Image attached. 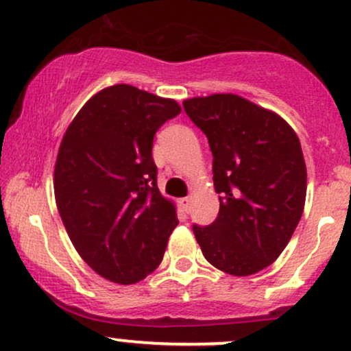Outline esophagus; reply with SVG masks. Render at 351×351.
Masks as SVG:
<instances>
[{"mask_svg": "<svg viewBox=\"0 0 351 351\" xmlns=\"http://www.w3.org/2000/svg\"><path fill=\"white\" fill-rule=\"evenodd\" d=\"M180 206L183 208L184 213H189V209H191V197H181Z\"/></svg>", "mask_w": 351, "mask_h": 351, "instance_id": "1", "label": "esophagus"}]
</instances>
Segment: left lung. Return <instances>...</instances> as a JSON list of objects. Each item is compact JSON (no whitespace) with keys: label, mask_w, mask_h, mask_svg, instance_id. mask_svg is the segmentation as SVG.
I'll use <instances>...</instances> for the list:
<instances>
[{"label":"left lung","mask_w":351,"mask_h":351,"mask_svg":"<svg viewBox=\"0 0 351 351\" xmlns=\"http://www.w3.org/2000/svg\"><path fill=\"white\" fill-rule=\"evenodd\" d=\"M213 152L219 216L193 226L202 255L234 276L258 273L273 263L293 237L306 202L307 171L293 128L239 95L183 101Z\"/></svg>","instance_id":"left-lung-1"}]
</instances>
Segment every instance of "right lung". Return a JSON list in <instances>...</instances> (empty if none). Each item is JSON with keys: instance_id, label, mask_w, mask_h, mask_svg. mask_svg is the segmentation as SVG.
<instances>
[{"instance_id": "1", "label": "right lung", "mask_w": 351, "mask_h": 351, "mask_svg": "<svg viewBox=\"0 0 351 351\" xmlns=\"http://www.w3.org/2000/svg\"><path fill=\"white\" fill-rule=\"evenodd\" d=\"M180 112L175 99L114 84L86 101L62 138L53 171L62 222L80 256L117 285L154 271L178 226L175 202L158 191L152 145Z\"/></svg>"}]
</instances>
